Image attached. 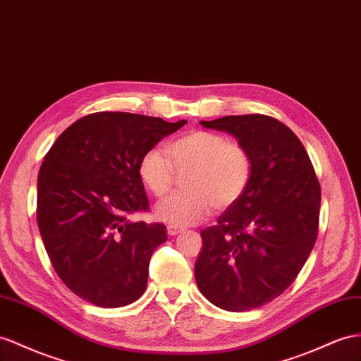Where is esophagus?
I'll list each match as a JSON object with an SVG mask.
<instances>
[{
	"label": "esophagus",
	"mask_w": 361,
	"mask_h": 361,
	"mask_svg": "<svg viewBox=\"0 0 361 361\" xmlns=\"http://www.w3.org/2000/svg\"><path fill=\"white\" fill-rule=\"evenodd\" d=\"M184 228H181V227H177V226H168V235H171V236H175V235H178V233H181Z\"/></svg>",
	"instance_id": "34e87169"
}]
</instances>
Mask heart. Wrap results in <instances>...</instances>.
Instances as JSON below:
<instances>
[{
  "label": "heart",
  "instance_id": "obj_1",
  "mask_svg": "<svg viewBox=\"0 0 361 361\" xmlns=\"http://www.w3.org/2000/svg\"><path fill=\"white\" fill-rule=\"evenodd\" d=\"M175 172H186V189L166 198L157 216L171 226H192L204 221L212 207L224 210L244 195L253 177V159L244 145L195 129L166 145V154L152 147L138 161V177L157 198L171 190Z\"/></svg>",
  "mask_w": 361,
  "mask_h": 361
}]
</instances>
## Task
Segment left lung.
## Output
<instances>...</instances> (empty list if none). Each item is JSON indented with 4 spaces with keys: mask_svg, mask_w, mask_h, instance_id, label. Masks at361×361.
<instances>
[{
    "mask_svg": "<svg viewBox=\"0 0 361 361\" xmlns=\"http://www.w3.org/2000/svg\"><path fill=\"white\" fill-rule=\"evenodd\" d=\"M232 134L253 159L244 195L201 232L195 264L200 291L218 308L250 311L281 295L298 277L317 239L320 184L302 142L264 114L200 122Z\"/></svg>",
    "mask_w": 361,
    "mask_h": 361,
    "instance_id": "obj_1",
    "label": "left lung"
}]
</instances>
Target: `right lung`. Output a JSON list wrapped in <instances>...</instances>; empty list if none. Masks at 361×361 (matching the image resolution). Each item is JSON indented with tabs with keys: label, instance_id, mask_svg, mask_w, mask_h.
<instances>
[{
	"label": "right lung",
	"instance_id": "obj_1",
	"mask_svg": "<svg viewBox=\"0 0 361 361\" xmlns=\"http://www.w3.org/2000/svg\"><path fill=\"white\" fill-rule=\"evenodd\" d=\"M177 123L131 113L88 114L53 143L38 175L36 219L61 281L102 308L135 302L146 290L160 223L128 216L149 209L138 161Z\"/></svg>",
	"mask_w": 361,
	"mask_h": 361
}]
</instances>
